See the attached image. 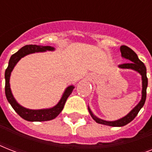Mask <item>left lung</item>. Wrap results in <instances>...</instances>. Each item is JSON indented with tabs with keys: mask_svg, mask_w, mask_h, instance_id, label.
I'll return each instance as SVG.
<instances>
[{
	"mask_svg": "<svg viewBox=\"0 0 152 152\" xmlns=\"http://www.w3.org/2000/svg\"><path fill=\"white\" fill-rule=\"evenodd\" d=\"M121 53V57L125 59L128 60V63L121 64L119 68L122 69H132L137 72L140 74L142 80V91H141V99L139 102V103L130 111L129 113L124 116L123 118L118 119L115 121H106L101 118H98L95 116L90 107L88 106V111L91 116V118L99 124L102 125H109V126H113V127H121L124 125H126L129 122H131L139 113L140 109L144 106L146 100L147 95V88H148V78H147V69L144 64L138 58V56L134 51L131 50L129 47L126 46H121L120 48Z\"/></svg>",
	"mask_w": 152,
	"mask_h": 152,
	"instance_id": "left-lung-1",
	"label": "left lung"
}]
</instances>
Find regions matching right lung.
Instances as JSON below:
<instances>
[{
	"instance_id": "add662e5",
	"label": "right lung",
	"mask_w": 152,
	"mask_h": 152,
	"mask_svg": "<svg viewBox=\"0 0 152 152\" xmlns=\"http://www.w3.org/2000/svg\"><path fill=\"white\" fill-rule=\"evenodd\" d=\"M55 48L50 46H37V45H27L19 50L17 52L12 55L10 60L8 61V68L6 69L4 73L5 78V95L7 100L11 106L14 109V110L19 115L26 121H46L54 119L59 115L64 108V104L67 99L72 94V91L75 88L73 85L67 87L62 95L61 99L57 102V105L53 106L51 108L40 109V110H31V109L26 108L18 103L15 100L12 92L10 88V76L14 67L16 65L22 57H25L28 54H31L34 53H43L46 51H54Z\"/></svg>"
}]
</instances>
